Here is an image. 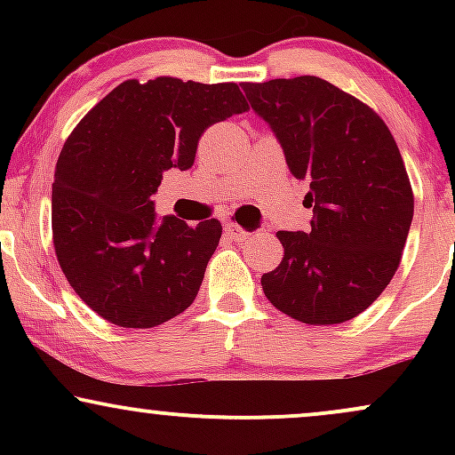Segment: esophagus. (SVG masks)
<instances>
[{
  "label": "esophagus",
  "instance_id": "1",
  "mask_svg": "<svg viewBox=\"0 0 455 455\" xmlns=\"http://www.w3.org/2000/svg\"><path fill=\"white\" fill-rule=\"evenodd\" d=\"M224 231H227V235L233 239V242H243V239H250V233H245L243 228L237 227L235 222L224 224Z\"/></svg>",
  "mask_w": 455,
  "mask_h": 455
}]
</instances>
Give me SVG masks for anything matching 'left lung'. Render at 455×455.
<instances>
[{
	"mask_svg": "<svg viewBox=\"0 0 455 455\" xmlns=\"http://www.w3.org/2000/svg\"><path fill=\"white\" fill-rule=\"evenodd\" d=\"M278 137L295 180L310 181L307 233L278 231L280 265L263 274L271 306L307 325L362 315L400 267L412 188L394 134L368 104L318 76L242 83Z\"/></svg>",
	"mask_w": 455,
	"mask_h": 455,
	"instance_id": "8db88e82",
	"label": "left lung"
}]
</instances>
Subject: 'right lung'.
I'll use <instances>...</instances> for the list:
<instances>
[{
    "label": "right lung",
    "instance_id": "obj_1",
    "mask_svg": "<svg viewBox=\"0 0 455 455\" xmlns=\"http://www.w3.org/2000/svg\"><path fill=\"white\" fill-rule=\"evenodd\" d=\"M248 108L237 83L128 78L66 139L51 203L55 254L75 293L104 321L158 327L196 299L222 224L156 222L151 195L171 166L195 164L212 124Z\"/></svg>",
    "mask_w": 455,
    "mask_h": 455
}]
</instances>
